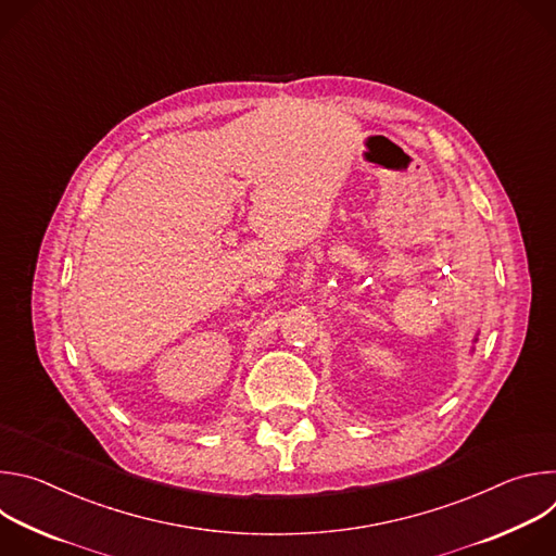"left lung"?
Masks as SVG:
<instances>
[{"mask_svg":"<svg viewBox=\"0 0 556 556\" xmlns=\"http://www.w3.org/2000/svg\"><path fill=\"white\" fill-rule=\"evenodd\" d=\"M472 343H478V337H475V339H472Z\"/></svg>","mask_w":556,"mask_h":556,"instance_id":"obj_1","label":"left lung"}]
</instances>
